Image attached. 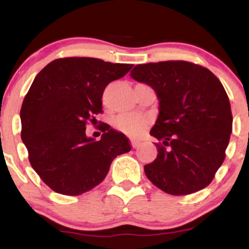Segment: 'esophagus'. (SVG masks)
Listing matches in <instances>:
<instances>
[{
    "mask_svg": "<svg viewBox=\"0 0 249 249\" xmlns=\"http://www.w3.org/2000/svg\"><path fill=\"white\" fill-rule=\"evenodd\" d=\"M131 145H132V147H133V148L138 147V145H139V142H137V141H131Z\"/></svg>",
    "mask_w": 249,
    "mask_h": 249,
    "instance_id": "1",
    "label": "esophagus"
}]
</instances>
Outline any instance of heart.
Wrapping results in <instances>:
<instances>
[{
	"mask_svg": "<svg viewBox=\"0 0 249 249\" xmlns=\"http://www.w3.org/2000/svg\"><path fill=\"white\" fill-rule=\"evenodd\" d=\"M113 124L123 133L137 138L144 132L148 124V121L145 117L139 115H123L116 118Z\"/></svg>",
	"mask_w": 249,
	"mask_h": 249,
	"instance_id": "1",
	"label": "heart"
}]
</instances>
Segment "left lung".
Returning <instances> with one entry per match:
<instances>
[{"label":"left lung","mask_w":249,"mask_h":249,"mask_svg":"<svg viewBox=\"0 0 249 249\" xmlns=\"http://www.w3.org/2000/svg\"><path fill=\"white\" fill-rule=\"evenodd\" d=\"M159 99V116L150 131L158 154L145 165L151 182L172 196H186L212 182L226 157L232 132L230 99L207 68L186 61L139 64L131 71Z\"/></svg>","instance_id":"obj_1"}]
</instances>
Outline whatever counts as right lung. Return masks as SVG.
Segmentation results:
<instances>
[{
	"mask_svg": "<svg viewBox=\"0 0 249 249\" xmlns=\"http://www.w3.org/2000/svg\"><path fill=\"white\" fill-rule=\"evenodd\" d=\"M132 67L65 57L49 63L35 77L19 112L21 138L30 165L53 191L81 196L92 190L107 177L113 159L131 150L127 137L105 123L99 126L98 142L88 138L85 128L103 112L107 85Z\"/></svg>",
	"mask_w": 249,
	"mask_h": 249,
	"instance_id": "right-lung-1",
	"label": "right lung"
}]
</instances>
